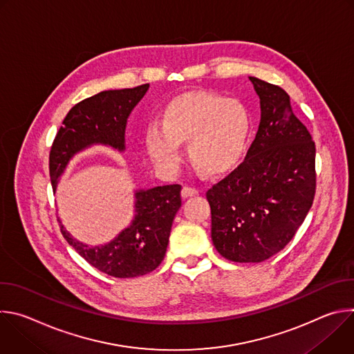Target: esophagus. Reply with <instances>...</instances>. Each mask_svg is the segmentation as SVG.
Segmentation results:
<instances>
[{
	"label": "esophagus",
	"instance_id": "obj_1",
	"mask_svg": "<svg viewBox=\"0 0 354 354\" xmlns=\"http://www.w3.org/2000/svg\"><path fill=\"white\" fill-rule=\"evenodd\" d=\"M198 194V190L196 187H192V186H183L182 189V197H192V196H196Z\"/></svg>",
	"mask_w": 354,
	"mask_h": 354
}]
</instances>
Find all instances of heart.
<instances>
[{
  "mask_svg": "<svg viewBox=\"0 0 354 354\" xmlns=\"http://www.w3.org/2000/svg\"><path fill=\"white\" fill-rule=\"evenodd\" d=\"M249 131L250 116L238 100L190 92L172 100L162 123L148 124L145 144L158 165L172 168L180 160V142L189 141L190 161L207 174H221L242 156Z\"/></svg>",
  "mask_w": 354,
  "mask_h": 354,
  "instance_id": "obj_1",
  "label": "heart"
}]
</instances>
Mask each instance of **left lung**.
I'll list each match as a JSON object with an SVG mask.
<instances>
[{
	"instance_id": "left-lung-1",
	"label": "left lung",
	"mask_w": 354,
	"mask_h": 354,
	"mask_svg": "<svg viewBox=\"0 0 354 354\" xmlns=\"http://www.w3.org/2000/svg\"><path fill=\"white\" fill-rule=\"evenodd\" d=\"M261 97V123L245 160L206 193L218 254L259 263L292 239L315 196V142L294 115L288 93L249 77Z\"/></svg>"
}]
</instances>
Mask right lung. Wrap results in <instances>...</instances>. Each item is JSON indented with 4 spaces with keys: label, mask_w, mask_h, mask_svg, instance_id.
I'll return each instance as SVG.
<instances>
[{
    "label": "right lung",
    "mask_w": 354,
    "mask_h": 354,
    "mask_svg": "<svg viewBox=\"0 0 354 354\" xmlns=\"http://www.w3.org/2000/svg\"><path fill=\"white\" fill-rule=\"evenodd\" d=\"M148 84L118 91H104L86 97L67 113L48 156L53 189L70 158L93 144H109L124 149L126 122L133 108L145 95ZM180 185L157 186L136 193V218L116 239L104 246L84 245L64 230L67 242L93 268L109 276L130 279L156 270L164 261L171 227L182 206Z\"/></svg>",
    "instance_id": "1"
}]
</instances>
